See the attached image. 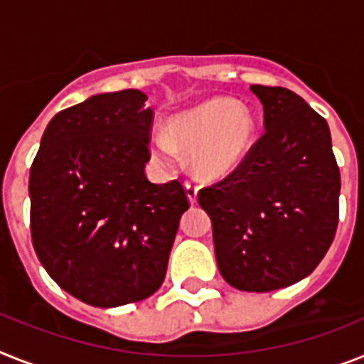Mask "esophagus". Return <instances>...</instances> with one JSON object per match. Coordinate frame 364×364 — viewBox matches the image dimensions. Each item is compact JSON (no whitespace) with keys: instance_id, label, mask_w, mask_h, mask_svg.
I'll list each match as a JSON object with an SVG mask.
<instances>
[{"instance_id":"esophagus-1","label":"esophagus","mask_w":364,"mask_h":364,"mask_svg":"<svg viewBox=\"0 0 364 364\" xmlns=\"http://www.w3.org/2000/svg\"><path fill=\"white\" fill-rule=\"evenodd\" d=\"M197 191H199V186L191 182V180H188L186 182V193H188V199L191 204L197 203Z\"/></svg>"}]
</instances>
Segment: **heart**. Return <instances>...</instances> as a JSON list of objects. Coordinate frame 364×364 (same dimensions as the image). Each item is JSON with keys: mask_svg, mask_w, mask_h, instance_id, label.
<instances>
[{"mask_svg": "<svg viewBox=\"0 0 364 364\" xmlns=\"http://www.w3.org/2000/svg\"><path fill=\"white\" fill-rule=\"evenodd\" d=\"M253 137V119L240 102L223 98L203 102L169 121V137L154 135L150 154L161 165L178 160V150H189L193 169L200 176L229 175L247 154Z\"/></svg>", "mask_w": 364, "mask_h": 364, "instance_id": "b5f03b06", "label": "heart"}]
</instances>
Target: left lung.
<instances>
[{
  "instance_id": "left-lung-1",
  "label": "left lung",
  "mask_w": 364,
  "mask_h": 364,
  "mask_svg": "<svg viewBox=\"0 0 364 364\" xmlns=\"http://www.w3.org/2000/svg\"><path fill=\"white\" fill-rule=\"evenodd\" d=\"M264 134L234 171L199 191L230 287L272 292L314 272L338 225L341 171L326 119L284 87L251 85Z\"/></svg>"
}]
</instances>
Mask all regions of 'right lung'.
Returning <instances> with one entry per match:
<instances>
[{
	"label": "right lung",
	"mask_w": 364,
	"mask_h": 364,
	"mask_svg": "<svg viewBox=\"0 0 364 364\" xmlns=\"http://www.w3.org/2000/svg\"><path fill=\"white\" fill-rule=\"evenodd\" d=\"M137 89L59 111L29 173L31 240L63 290L92 307L146 299L161 287L180 218V180L152 184L154 111Z\"/></svg>",
	"instance_id": "right-lung-1"
}]
</instances>
